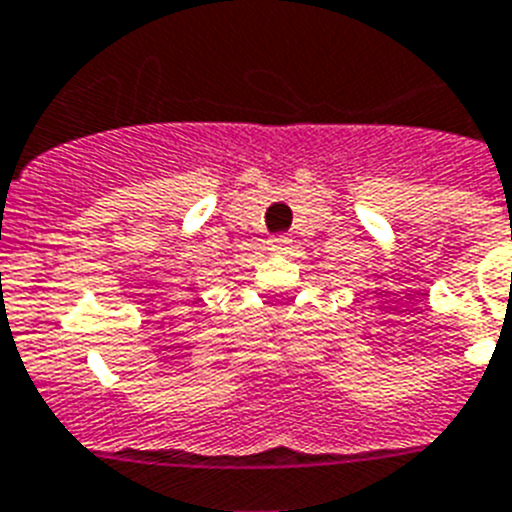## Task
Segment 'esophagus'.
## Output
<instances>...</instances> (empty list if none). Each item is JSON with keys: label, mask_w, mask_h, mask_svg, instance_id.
I'll return each mask as SVG.
<instances>
[{"label": "esophagus", "mask_w": 512, "mask_h": 512, "mask_svg": "<svg viewBox=\"0 0 512 512\" xmlns=\"http://www.w3.org/2000/svg\"><path fill=\"white\" fill-rule=\"evenodd\" d=\"M290 243H293V240L287 238V235H274V238H269V251L282 253V251H287V248H290Z\"/></svg>", "instance_id": "34e87169"}]
</instances>
